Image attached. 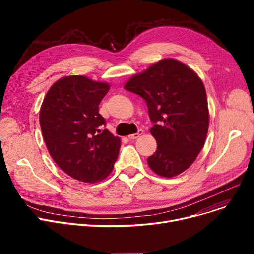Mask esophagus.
<instances>
[{
    "label": "esophagus",
    "instance_id": "1",
    "mask_svg": "<svg viewBox=\"0 0 254 254\" xmlns=\"http://www.w3.org/2000/svg\"><path fill=\"white\" fill-rule=\"evenodd\" d=\"M142 134H143V129H139V130L136 132V134L128 135V138H129V139H137V138L140 137Z\"/></svg>",
    "mask_w": 254,
    "mask_h": 254
}]
</instances>
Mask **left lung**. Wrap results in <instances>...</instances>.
I'll use <instances>...</instances> for the list:
<instances>
[{"mask_svg": "<svg viewBox=\"0 0 254 254\" xmlns=\"http://www.w3.org/2000/svg\"><path fill=\"white\" fill-rule=\"evenodd\" d=\"M125 89L143 98L157 143L147 158L155 174L171 178L188 170L206 141L209 109L204 83L190 66L164 59L129 78Z\"/></svg>", "mask_w": 254, "mask_h": 254, "instance_id": "obj_1", "label": "left lung"}]
</instances>
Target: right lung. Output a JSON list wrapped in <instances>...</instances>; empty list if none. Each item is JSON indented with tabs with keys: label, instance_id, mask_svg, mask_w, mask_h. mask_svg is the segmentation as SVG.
I'll list each match as a JSON object with an SVG mask.
<instances>
[{
	"label": "right lung",
	"instance_id": "1",
	"mask_svg": "<svg viewBox=\"0 0 254 254\" xmlns=\"http://www.w3.org/2000/svg\"><path fill=\"white\" fill-rule=\"evenodd\" d=\"M110 85L80 75L53 83L40 109V127L53 161L72 178L93 183L105 179L116 162L120 139L108 129L99 105Z\"/></svg>",
	"mask_w": 254,
	"mask_h": 254
}]
</instances>
